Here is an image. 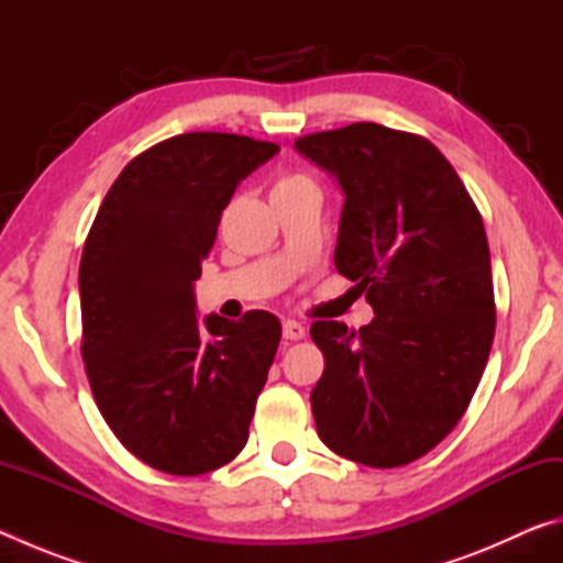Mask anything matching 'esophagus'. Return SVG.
Returning <instances> with one entry per match:
<instances>
[{"instance_id": "34e87169", "label": "esophagus", "mask_w": 563, "mask_h": 563, "mask_svg": "<svg viewBox=\"0 0 563 563\" xmlns=\"http://www.w3.org/2000/svg\"><path fill=\"white\" fill-rule=\"evenodd\" d=\"M283 338L285 340H302L305 338V328L298 320H285L283 322Z\"/></svg>"}]
</instances>
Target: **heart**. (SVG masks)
<instances>
[{
	"label": "heart",
	"mask_w": 563,
	"mask_h": 563,
	"mask_svg": "<svg viewBox=\"0 0 563 563\" xmlns=\"http://www.w3.org/2000/svg\"><path fill=\"white\" fill-rule=\"evenodd\" d=\"M305 186H312L308 178L300 176V174H290V176H283V178L275 180L273 194H275V190H295V188H305Z\"/></svg>",
	"instance_id": "obj_1"
}]
</instances>
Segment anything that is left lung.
<instances>
[{
    "label": "left lung",
    "mask_w": 563,
    "mask_h": 563,
    "mask_svg": "<svg viewBox=\"0 0 563 563\" xmlns=\"http://www.w3.org/2000/svg\"><path fill=\"white\" fill-rule=\"evenodd\" d=\"M295 148L342 188L335 268L375 310L357 332L312 322L325 355L310 393L318 434L352 462L402 466L454 430L487 367L497 316L482 216L415 133L362 121Z\"/></svg>",
    "instance_id": "obj_1"
}]
</instances>
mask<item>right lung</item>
<instances>
[{
    "label": "right lung",
    "mask_w": 563,
    "mask_h": 563,
    "mask_svg": "<svg viewBox=\"0 0 563 563\" xmlns=\"http://www.w3.org/2000/svg\"><path fill=\"white\" fill-rule=\"evenodd\" d=\"M238 133H180L113 180L79 265L81 355L99 412L141 462L196 476L247 442L280 320L196 312L194 283L238 184L278 154Z\"/></svg>",
    "instance_id": "add662e5"
}]
</instances>
